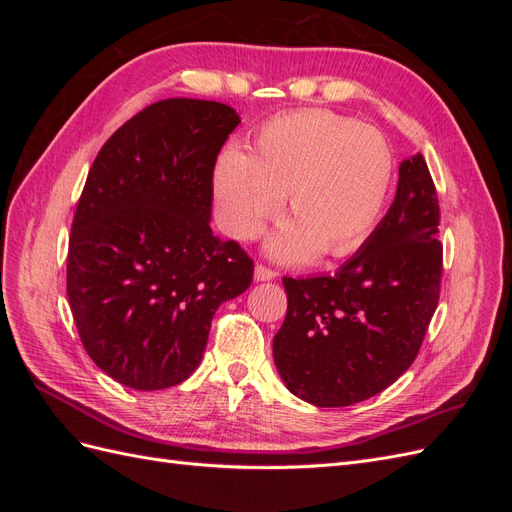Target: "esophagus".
<instances>
[{
  "mask_svg": "<svg viewBox=\"0 0 512 512\" xmlns=\"http://www.w3.org/2000/svg\"><path fill=\"white\" fill-rule=\"evenodd\" d=\"M275 277H277V273L273 269H267L262 265L254 267V280L256 282H271V280H275Z\"/></svg>",
  "mask_w": 512,
  "mask_h": 512,
  "instance_id": "34e87169",
  "label": "esophagus"
}]
</instances>
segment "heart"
<instances>
[{
	"mask_svg": "<svg viewBox=\"0 0 512 512\" xmlns=\"http://www.w3.org/2000/svg\"><path fill=\"white\" fill-rule=\"evenodd\" d=\"M393 170V151L378 130L329 111H297L265 123L250 153L226 149L213 192L235 239H254L286 196L292 220L269 239V254L282 262L318 252L342 258L376 228Z\"/></svg>",
	"mask_w": 512,
	"mask_h": 512,
	"instance_id": "1",
	"label": "heart"
}]
</instances>
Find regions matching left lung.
<instances>
[{
    "mask_svg": "<svg viewBox=\"0 0 512 512\" xmlns=\"http://www.w3.org/2000/svg\"><path fill=\"white\" fill-rule=\"evenodd\" d=\"M438 224L436 185L414 153L399 164L391 209L335 275L284 277L288 312L273 361L292 395L352 406L412 365L440 297Z\"/></svg>",
    "mask_w": 512,
    "mask_h": 512,
    "instance_id": "left-lung-1",
    "label": "left lung"
}]
</instances>
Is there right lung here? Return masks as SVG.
<instances>
[{
    "label": "right lung",
    "instance_id": "add662e5",
    "mask_svg": "<svg viewBox=\"0 0 512 512\" xmlns=\"http://www.w3.org/2000/svg\"><path fill=\"white\" fill-rule=\"evenodd\" d=\"M241 117L168 98L108 138L89 168L68 247V301L87 354L136 391L188 380L215 309L252 284L254 262L211 232L213 166Z\"/></svg>",
    "mask_w": 512,
    "mask_h": 512
}]
</instances>
